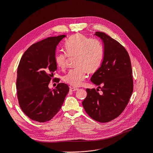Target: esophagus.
<instances>
[{
	"label": "esophagus",
	"mask_w": 153,
	"mask_h": 153,
	"mask_svg": "<svg viewBox=\"0 0 153 153\" xmlns=\"http://www.w3.org/2000/svg\"><path fill=\"white\" fill-rule=\"evenodd\" d=\"M78 89L77 88H73V87H72V88H70V91H77Z\"/></svg>",
	"instance_id": "obj_1"
}]
</instances>
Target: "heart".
I'll return each instance as SVG.
<instances>
[{"label": "heart", "mask_w": 153, "mask_h": 153, "mask_svg": "<svg viewBox=\"0 0 153 153\" xmlns=\"http://www.w3.org/2000/svg\"><path fill=\"white\" fill-rule=\"evenodd\" d=\"M65 53H56V65L64 69L68 56L76 57L75 67L64 77V81L74 87L79 86L86 77V72L92 74L100 66L103 57V48L96 38H89L82 34H75L68 38L64 43Z\"/></svg>", "instance_id": "b5f03b06"}]
</instances>
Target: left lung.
Returning <instances> with one entry per match:
<instances>
[{
    "label": "left lung",
    "mask_w": 153,
    "mask_h": 153,
    "mask_svg": "<svg viewBox=\"0 0 153 153\" xmlns=\"http://www.w3.org/2000/svg\"><path fill=\"white\" fill-rule=\"evenodd\" d=\"M95 35L102 39L104 55L91 81L102 93L99 94V89H86L82 105L93 120L105 123L118 117L127 105L133 92L132 71L127 51L120 43L103 32Z\"/></svg>",
    "instance_id": "left-lung-1"
}]
</instances>
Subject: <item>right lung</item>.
<instances>
[{"label": "right lung", "mask_w": 153, "mask_h": 153, "mask_svg": "<svg viewBox=\"0 0 153 153\" xmlns=\"http://www.w3.org/2000/svg\"><path fill=\"white\" fill-rule=\"evenodd\" d=\"M65 36L48 37L33 44L20 60L17 72V97L22 111L34 121L43 123L52 119L69 91L65 83H59L52 91L48 88L51 81L56 80L53 78L56 70V48Z\"/></svg>", "instance_id": "obj_1"}]
</instances>
